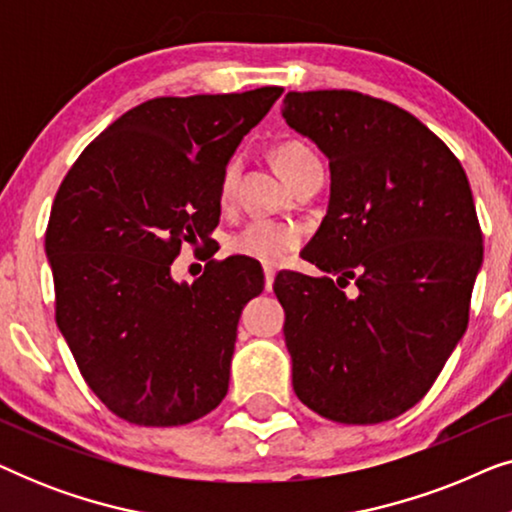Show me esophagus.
Instances as JSON below:
<instances>
[{"mask_svg": "<svg viewBox=\"0 0 512 512\" xmlns=\"http://www.w3.org/2000/svg\"><path fill=\"white\" fill-rule=\"evenodd\" d=\"M263 275H265V291H272V284H275V268H268V265H265Z\"/></svg>", "mask_w": 512, "mask_h": 512, "instance_id": "34e87169", "label": "esophagus"}]
</instances>
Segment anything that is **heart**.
<instances>
[{"label": "heart", "mask_w": 512, "mask_h": 512, "mask_svg": "<svg viewBox=\"0 0 512 512\" xmlns=\"http://www.w3.org/2000/svg\"><path fill=\"white\" fill-rule=\"evenodd\" d=\"M312 158H314L312 151L307 149L303 142H296V139L277 144L275 151H272V163H275L277 172L282 174V179L289 177L296 167H300ZM235 179H237V160H230V163L223 167L221 181H219V200L223 207L228 205L230 198H233ZM298 242H300V230L289 226V223L254 219L228 237V251L237 256H247L251 261L275 265V263H282L284 258L298 247Z\"/></svg>", "instance_id": "obj_1"}]
</instances>
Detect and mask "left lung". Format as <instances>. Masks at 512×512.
Here are the masks:
<instances>
[{
	"label": "left lung",
	"instance_id": "obj_1",
	"mask_svg": "<svg viewBox=\"0 0 512 512\" xmlns=\"http://www.w3.org/2000/svg\"><path fill=\"white\" fill-rule=\"evenodd\" d=\"M284 121L331 167V200L303 258L279 272L293 391L340 424H380L422 401L468 326L482 265L457 156L396 104L354 90L284 97ZM352 281L354 297L342 288Z\"/></svg>",
	"mask_w": 512,
	"mask_h": 512
}]
</instances>
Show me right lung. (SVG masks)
<instances>
[{
	"label": "right lung",
	"instance_id": "right-lung-1",
	"mask_svg": "<svg viewBox=\"0 0 512 512\" xmlns=\"http://www.w3.org/2000/svg\"><path fill=\"white\" fill-rule=\"evenodd\" d=\"M284 88L156 97L93 139L46 228L55 321L95 396L125 422L179 426L228 394L237 321L261 265L230 256L174 282L184 244L212 242L219 181Z\"/></svg>",
	"mask_w": 512,
	"mask_h": 512
}]
</instances>
